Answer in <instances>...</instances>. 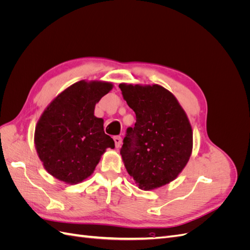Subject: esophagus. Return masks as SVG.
<instances>
[{
    "mask_svg": "<svg viewBox=\"0 0 250 250\" xmlns=\"http://www.w3.org/2000/svg\"><path fill=\"white\" fill-rule=\"evenodd\" d=\"M113 141H115V145L117 148H119L121 145H122V138L119 137V135H117V137L113 138Z\"/></svg>",
    "mask_w": 250,
    "mask_h": 250,
    "instance_id": "obj_1",
    "label": "esophagus"
}]
</instances>
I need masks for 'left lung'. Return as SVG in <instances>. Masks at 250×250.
Here are the masks:
<instances>
[{
    "label": "left lung",
    "mask_w": 250,
    "mask_h": 250,
    "mask_svg": "<svg viewBox=\"0 0 250 250\" xmlns=\"http://www.w3.org/2000/svg\"><path fill=\"white\" fill-rule=\"evenodd\" d=\"M135 112L120 149L125 168L140 188L169 184L183 171L192 153L193 132L185 110L169 90L154 84H120Z\"/></svg>",
    "instance_id": "obj_1"
}]
</instances>
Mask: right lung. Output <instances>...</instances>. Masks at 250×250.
I'll list each match as a JSON object with an SVG mask.
<instances>
[{"label": "right lung", "mask_w": 250, "mask_h": 250, "mask_svg": "<svg viewBox=\"0 0 250 250\" xmlns=\"http://www.w3.org/2000/svg\"><path fill=\"white\" fill-rule=\"evenodd\" d=\"M108 82L79 81L58 95L35 128V147L46 170L57 179L77 184L92 174L115 142L105 134L95 105L109 93Z\"/></svg>", "instance_id": "1"}]
</instances>
